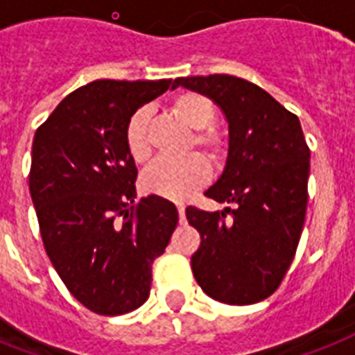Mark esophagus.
Instances as JSON below:
<instances>
[{
  "mask_svg": "<svg viewBox=\"0 0 355 355\" xmlns=\"http://www.w3.org/2000/svg\"><path fill=\"white\" fill-rule=\"evenodd\" d=\"M178 217H180V223L186 221V208H184V205H178Z\"/></svg>",
  "mask_w": 355,
  "mask_h": 355,
  "instance_id": "34e87169",
  "label": "esophagus"
}]
</instances>
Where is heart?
Segmentation results:
<instances>
[{
    "mask_svg": "<svg viewBox=\"0 0 355 355\" xmlns=\"http://www.w3.org/2000/svg\"><path fill=\"white\" fill-rule=\"evenodd\" d=\"M173 112L182 119L195 132V144L202 147L210 156L217 158L223 155L225 141L217 130L210 128L216 119V105L210 97L197 92H182L173 101ZM128 153L136 162L149 160V112L138 110L128 119L127 132ZM210 167L199 155L184 158H162L144 173L141 186L149 193L160 195L166 199L184 200L191 197L202 184L208 180Z\"/></svg>",
    "mask_w": 355,
    "mask_h": 355,
    "instance_id": "1",
    "label": "heart"
}]
</instances>
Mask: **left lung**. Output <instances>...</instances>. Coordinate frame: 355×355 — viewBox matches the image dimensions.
Listing matches in <instances>:
<instances>
[{
  "mask_svg": "<svg viewBox=\"0 0 355 355\" xmlns=\"http://www.w3.org/2000/svg\"><path fill=\"white\" fill-rule=\"evenodd\" d=\"M178 86L210 97L225 114L227 162L206 195L236 206L186 208L189 225L200 234L191 256L195 280L214 300L256 304L278 289L302 234L309 177L302 127L275 97L234 75L180 77L173 83Z\"/></svg>",
  "mask_w": 355,
  "mask_h": 355,
  "instance_id": "1",
  "label": "left lung"
}]
</instances>
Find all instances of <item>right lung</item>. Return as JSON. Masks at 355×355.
<instances>
[{"label": "right lung", "instance_id": "1", "mask_svg": "<svg viewBox=\"0 0 355 355\" xmlns=\"http://www.w3.org/2000/svg\"><path fill=\"white\" fill-rule=\"evenodd\" d=\"M171 85L94 80L64 97L33 139L29 191L42 241L94 313H128L149 298L153 261L177 228L173 202L158 195L136 202L138 169L125 138L134 112Z\"/></svg>", "mask_w": 355, "mask_h": 355}]
</instances>
